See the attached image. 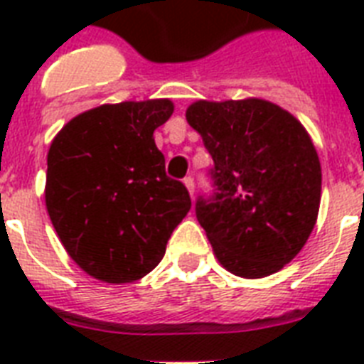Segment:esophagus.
Instances as JSON below:
<instances>
[{
    "label": "esophagus",
    "instance_id": "obj_1",
    "mask_svg": "<svg viewBox=\"0 0 364 364\" xmlns=\"http://www.w3.org/2000/svg\"><path fill=\"white\" fill-rule=\"evenodd\" d=\"M183 183H185V187H187L188 194L193 196V194H194V179H193V177H185V179H183Z\"/></svg>",
    "mask_w": 364,
    "mask_h": 364
}]
</instances>
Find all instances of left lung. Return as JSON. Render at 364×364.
<instances>
[{
  "instance_id": "left-lung-1",
  "label": "left lung",
  "mask_w": 364,
  "mask_h": 364,
  "mask_svg": "<svg viewBox=\"0 0 364 364\" xmlns=\"http://www.w3.org/2000/svg\"><path fill=\"white\" fill-rule=\"evenodd\" d=\"M187 122L202 136L217 193L196 217L223 268L245 279L279 272L316 227L321 164L302 122L268 100H196Z\"/></svg>"
}]
</instances>
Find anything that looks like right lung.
I'll return each instance as SVG.
<instances>
[{
    "label": "right lung",
    "mask_w": 364,
    "mask_h": 364,
    "mask_svg": "<svg viewBox=\"0 0 364 364\" xmlns=\"http://www.w3.org/2000/svg\"><path fill=\"white\" fill-rule=\"evenodd\" d=\"M171 113L168 98L98 105L65 122L48 147V217L94 279L121 285L147 276L191 210L153 137Z\"/></svg>",
    "instance_id": "add662e5"
}]
</instances>
